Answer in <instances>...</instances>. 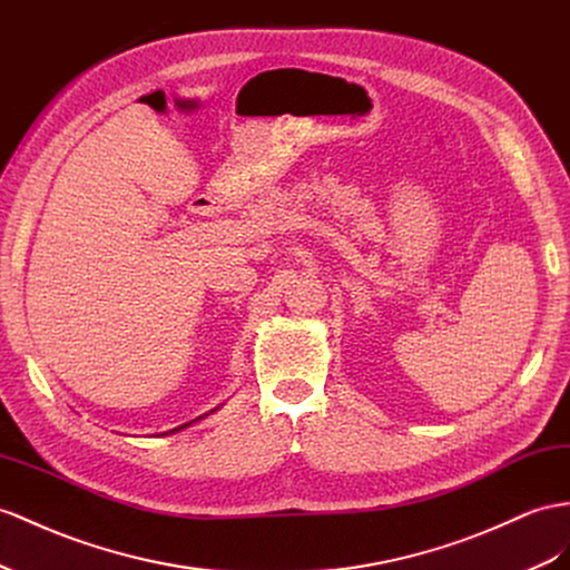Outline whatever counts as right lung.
<instances>
[{
  "mask_svg": "<svg viewBox=\"0 0 570 570\" xmlns=\"http://www.w3.org/2000/svg\"><path fill=\"white\" fill-rule=\"evenodd\" d=\"M185 426H189V424H185ZM185 426H178V429H173L170 433H175V431H180V429H185Z\"/></svg>",
  "mask_w": 570,
  "mask_h": 570,
  "instance_id": "add662e5",
  "label": "right lung"
}]
</instances>
